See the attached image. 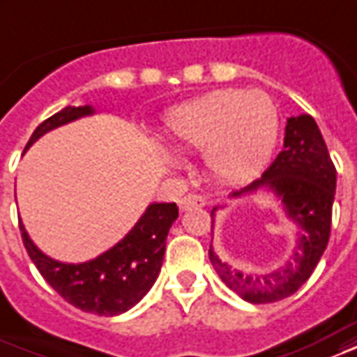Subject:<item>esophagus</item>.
<instances>
[{
  "label": "esophagus",
  "mask_w": 357,
  "mask_h": 357,
  "mask_svg": "<svg viewBox=\"0 0 357 357\" xmlns=\"http://www.w3.org/2000/svg\"><path fill=\"white\" fill-rule=\"evenodd\" d=\"M204 204V199L199 197V195H187V197H181V199H179V210H181V212H189L192 208H202Z\"/></svg>",
  "instance_id": "esophagus-1"
}]
</instances>
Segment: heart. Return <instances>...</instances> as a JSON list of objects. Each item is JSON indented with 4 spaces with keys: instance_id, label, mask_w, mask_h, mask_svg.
Returning a JSON list of instances; mask_svg holds the SVG:
<instances>
[{
    "instance_id": "heart-1",
    "label": "heart",
    "mask_w": 357,
    "mask_h": 357,
    "mask_svg": "<svg viewBox=\"0 0 357 357\" xmlns=\"http://www.w3.org/2000/svg\"><path fill=\"white\" fill-rule=\"evenodd\" d=\"M168 134L183 151H204L213 176L238 181L271 157L278 138V112L261 91L225 89L181 105L168 117ZM166 160L176 162L172 153Z\"/></svg>"
}]
</instances>
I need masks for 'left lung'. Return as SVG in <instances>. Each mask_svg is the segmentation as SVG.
I'll use <instances>...</instances> for the list:
<instances>
[{
	"mask_svg": "<svg viewBox=\"0 0 357 357\" xmlns=\"http://www.w3.org/2000/svg\"><path fill=\"white\" fill-rule=\"evenodd\" d=\"M335 187L337 172L316 121L306 113L287 119L284 151L259 179L231 197L242 199L259 191L271 192L297 229V245L282 266L263 274H250L232 268L210 244V261L227 287L253 305L276 303L297 291L326 252ZM215 212L218 206L212 210V229Z\"/></svg>",
	"mask_w": 357,
	"mask_h": 357,
	"instance_id": "obj_1",
	"label": "left lung"
}]
</instances>
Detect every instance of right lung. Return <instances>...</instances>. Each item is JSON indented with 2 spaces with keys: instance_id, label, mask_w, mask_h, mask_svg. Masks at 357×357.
I'll return each mask as SVG.
<instances>
[{
  "instance_id": "right-lung-1",
  "label": "right lung",
  "mask_w": 357,
  "mask_h": 357,
  "mask_svg": "<svg viewBox=\"0 0 357 357\" xmlns=\"http://www.w3.org/2000/svg\"><path fill=\"white\" fill-rule=\"evenodd\" d=\"M94 113L92 105H68L36 128L26 149L47 132ZM176 219V202H151L125 238L84 263H62L49 257L33 244L22 221L20 232L30 259L58 295L84 312L119 316L138 305L158 278L165 261L166 236Z\"/></svg>"
}]
</instances>
